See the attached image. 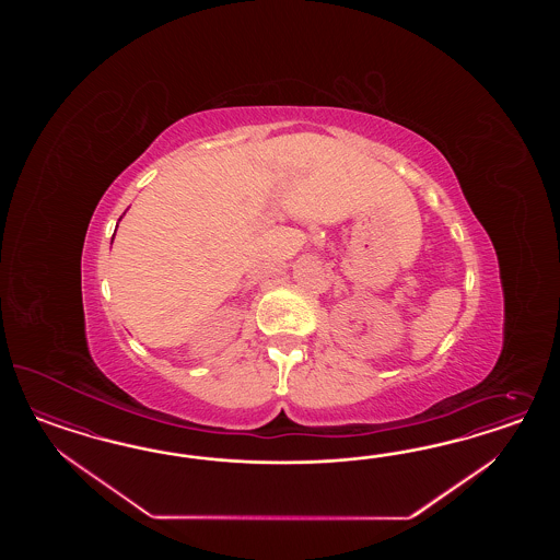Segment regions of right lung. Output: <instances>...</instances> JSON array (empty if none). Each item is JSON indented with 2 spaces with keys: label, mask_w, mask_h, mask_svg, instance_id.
<instances>
[{
  "label": "right lung",
  "mask_w": 560,
  "mask_h": 560,
  "mask_svg": "<svg viewBox=\"0 0 560 560\" xmlns=\"http://www.w3.org/2000/svg\"><path fill=\"white\" fill-rule=\"evenodd\" d=\"M122 215H125V213H122ZM122 215H120V218H122ZM120 218H119V221H120Z\"/></svg>",
  "instance_id": "obj_1"
}]
</instances>
